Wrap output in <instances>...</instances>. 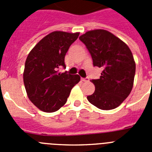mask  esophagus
Returning <instances> with one entry per match:
<instances>
[{"mask_svg":"<svg viewBox=\"0 0 152 152\" xmlns=\"http://www.w3.org/2000/svg\"><path fill=\"white\" fill-rule=\"evenodd\" d=\"M81 80H82V81H84V82H87V81H88V80H89V78H88V77H84V78H81Z\"/></svg>","mask_w":152,"mask_h":152,"instance_id":"1","label":"esophagus"}]
</instances>
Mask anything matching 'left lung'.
Returning a JSON list of instances; mask_svg holds the SVG:
<instances>
[{"label":"left lung","mask_w":152,"mask_h":152,"mask_svg":"<svg viewBox=\"0 0 152 152\" xmlns=\"http://www.w3.org/2000/svg\"><path fill=\"white\" fill-rule=\"evenodd\" d=\"M86 45L94 66L103 68L88 101L103 110L119 107L129 95L133 87L135 63L128 45L113 33L104 29L88 31L79 37Z\"/></svg>","instance_id":"8db88e82"}]
</instances>
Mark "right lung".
I'll return each instance as SVG.
<instances>
[{"label": "right lung", "instance_id": "1", "mask_svg": "<svg viewBox=\"0 0 152 152\" xmlns=\"http://www.w3.org/2000/svg\"><path fill=\"white\" fill-rule=\"evenodd\" d=\"M79 36L55 31L42 39L26 58L23 82L30 101L40 110L52 113L65 104L70 92L80 81L78 75L58 72L66 68L64 56Z\"/></svg>", "mask_w": 152, "mask_h": 152}]
</instances>
